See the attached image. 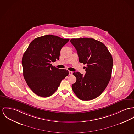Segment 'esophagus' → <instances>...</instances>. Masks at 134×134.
<instances>
[{
	"instance_id": "esophagus-1",
	"label": "esophagus",
	"mask_w": 134,
	"mask_h": 134,
	"mask_svg": "<svg viewBox=\"0 0 134 134\" xmlns=\"http://www.w3.org/2000/svg\"><path fill=\"white\" fill-rule=\"evenodd\" d=\"M72 73H73V72L72 71H69V75H72Z\"/></svg>"
}]
</instances>
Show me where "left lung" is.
<instances>
[{
  "instance_id": "left-lung-1",
  "label": "left lung",
  "mask_w": 134,
  "mask_h": 134,
  "mask_svg": "<svg viewBox=\"0 0 134 134\" xmlns=\"http://www.w3.org/2000/svg\"><path fill=\"white\" fill-rule=\"evenodd\" d=\"M79 61L87 64L86 74L74 72L76 81L73 91L81 100L88 101L99 96L106 88L111 77L113 61L111 54L101 42L92 38L72 39Z\"/></svg>"
}]
</instances>
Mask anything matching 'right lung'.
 Here are the masks:
<instances>
[{
  "instance_id": "1",
  "label": "right lung",
  "mask_w": 134,
  "mask_h": 134,
  "mask_svg": "<svg viewBox=\"0 0 134 134\" xmlns=\"http://www.w3.org/2000/svg\"><path fill=\"white\" fill-rule=\"evenodd\" d=\"M69 39L48 35L35 39L24 53L22 64L24 78L37 95L47 97L58 89L69 72L53 66L51 62L59 60L62 47Z\"/></svg>"
}]
</instances>
